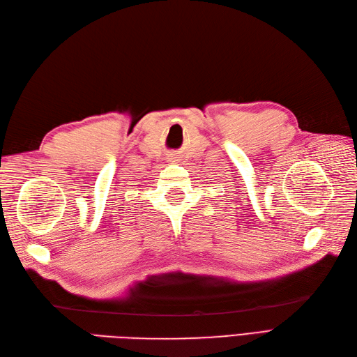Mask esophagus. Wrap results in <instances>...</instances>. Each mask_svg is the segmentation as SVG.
<instances>
[{"mask_svg": "<svg viewBox=\"0 0 357 357\" xmlns=\"http://www.w3.org/2000/svg\"><path fill=\"white\" fill-rule=\"evenodd\" d=\"M168 160H169V162H177V160H178V159H177V158H176V155H171V156H169V158H168Z\"/></svg>", "mask_w": 357, "mask_h": 357, "instance_id": "34e87169", "label": "esophagus"}]
</instances>
